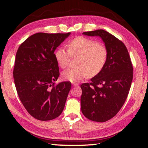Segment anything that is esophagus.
<instances>
[{"label": "esophagus", "instance_id": "obj_1", "mask_svg": "<svg viewBox=\"0 0 148 148\" xmlns=\"http://www.w3.org/2000/svg\"><path fill=\"white\" fill-rule=\"evenodd\" d=\"M72 85H73V86H78V84H77V83H72Z\"/></svg>", "mask_w": 148, "mask_h": 148}]
</instances>
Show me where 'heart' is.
<instances>
[{"label":"heart","instance_id":"1","mask_svg":"<svg viewBox=\"0 0 148 148\" xmlns=\"http://www.w3.org/2000/svg\"><path fill=\"white\" fill-rule=\"evenodd\" d=\"M57 64L62 69L69 66L72 57H79L77 68L68 69L62 72V78L71 82H77L89 76L99 74L106 63L108 49L103 44L92 39L79 36L68 44V49L59 47L55 53Z\"/></svg>","mask_w":148,"mask_h":148}]
</instances>
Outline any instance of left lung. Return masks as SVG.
Instances as JSON below:
<instances>
[{
	"label": "left lung",
	"mask_w": 148,
	"mask_h": 148,
	"mask_svg": "<svg viewBox=\"0 0 148 148\" xmlns=\"http://www.w3.org/2000/svg\"><path fill=\"white\" fill-rule=\"evenodd\" d=\"M100 36L108 49L106 63L90 83L81 85V110L91 121L105 122L118 113L128 96L133 67L126 46L114 35L102 29L83 32Z\"/></svg>",
	"instance_id": "1"
}]
</instances>
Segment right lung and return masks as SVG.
Returning <instances> with one entry per match:
<instances>
[{"instance_id": "obj_1", "label": "right lung", "mask_w": 148, "mask_h": 148, "mask_svg": "<svg viewBox=\"0 0 148 148\" xmlns=\"http://www.w3.org/2000/svg\"><path fill=\"white\" fill-rule=\"evenodd\" d=\"M70 34H34L17 51L13 71L15 86L21 103L36 119H56L64 108L71 83H55L59 69L54 52Z\"/></svg>"}]
</instances>
